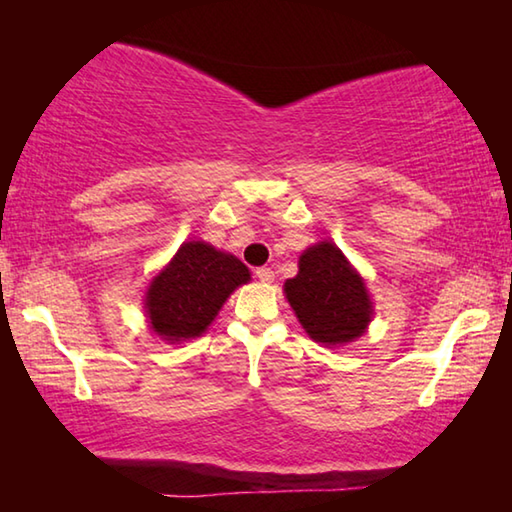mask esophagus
Returning <instances> with one entry per match:
<instances>
[{
  "label": "esophagus",
  "instance_id": "obj_1",
  "mask_svg": "<svg viewBox=\"0 0 512 512\" xmlns=\"http://www.w3.org/2000/svg\"><path fill=\"white\" fill-rule=\"evenodd\" d=\"M255 275H257L259 282H273L275 280V271H273V268H268V266L257 268Z\"/></svg>",
  "mask_w": 512,
  "mask_h": 512
}]
</instances>
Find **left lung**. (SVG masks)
Listing matches in <instances>:
<instances>
[{"mask_svg":"<svg viewBox=\"0 0 512 512\" xmlns=\"http://www.w3.org/2000/svg\"><path fill=\"white\" fill-rule=\"evenodd\" d=\"M284 293L318 343H350L370 323L372 302L363 280L332 241H320L300 255V271L284 282Z\"/></svg>","mask_w":512,"mask_h":512,"instance_id":"1","label":"left lung"}]
</instances>
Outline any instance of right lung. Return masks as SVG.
<instances>
[{"mask_svg":"<svg viewBox=\"0 0 512 512\" xmlns=\"http://www.w3.org/2000/svg\"><path fill=\"white\" fill-rule=\"evenodd\" d=\"M248 280V268L235 255L187 241L146 293L153 332L171 343L201 336L230 293Z\"/></svg>","mask_w":512,"mask_h":512,"instance_id":"obj_1","label":"right lung"}]
</instances>
